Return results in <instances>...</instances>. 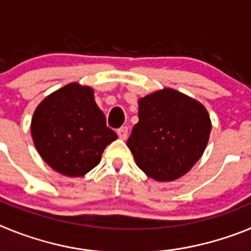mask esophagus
Returning <instances> with one entry per match:
<instances>
[{
  "label": "esophagus",
  "mask_w": 251,
  "mask_h": 251,
  "mask_svg": "<svg viewBox=\"0 0 251 251\" xmlns=\"http://www.w3.org/2000/svg\"><path fill=\"white\" fill-rule=\"evenodd\" d=\"M117 133H118L119 138L126 139L128 136V127H121L118 130H117Z\"/></svg>",
  "instance_id": "1"
}]
</instances>
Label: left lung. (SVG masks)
Here are the masks:
<instances>
[{"mask_svg":"<svg viewBox=\"0 0 251 251\" xmlns=\"http://www.w3.org/2000/svg\"><path fill=\"white\" fill-rule=\"evenodd\" d=\"M138 123L127 146L136 163L157 181H174L202 156L211 130L205 106L174 89L139 99Z\"/></svg>","mask_w":251,"mask_h":251,"instance_id":"obj_1","label":"left lung"}]
</instances>
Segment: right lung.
Wrapping results in <instances>:
<instances>
[{
	"mask_svg": "<svg viewBox=\"0 0 251 251\" xmlns=\"http://www.w3.org/2000/svg\"><path fill=\"white\" fill-rule=\"evenodd\" d=\"M31 134L50 167L79 177L99 165L105 147L117 139L94 101L89 86L73 83L44 99L34 113Z\"/></svg>",
	"mask_w": 251,
	"mask_h": 251,
	"instance_id": "add662e5",
	"label": "right lung"
}]
</instances>
